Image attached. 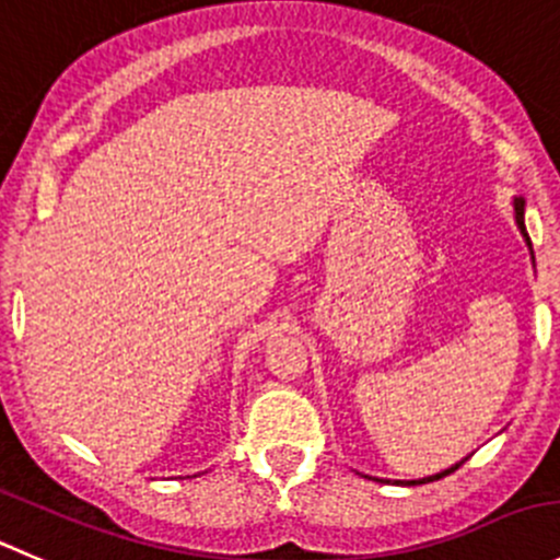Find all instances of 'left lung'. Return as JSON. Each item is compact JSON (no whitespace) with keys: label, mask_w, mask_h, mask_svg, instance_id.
<instances>
[{"label":"left lung","mask_w":560,"mask_h":560,"mask_svg":"<svg viewBox=\"0 0 560 560\" xmlns=\"http://www.w3.org/2000/svg\"><path fill=\"white\" fill-rule=\"evenodd\" d=\"M523 214H525V201L523 198H514V220H517V229H520V234L525 236V245L530 247V240H528V231H525V220H523ZM530 256H534V250H530ZM468 460V457H466ZM466 460H460L457 463V466H452V468H446V470H441V474H435V476H424V479H411V481H395V485H428V481H435V479H444V476H450L452 470H457L463 466V463ZM378 481H389V479H378Z\"/></svg>","instance_id":"8db88e82"}]
</instances>
